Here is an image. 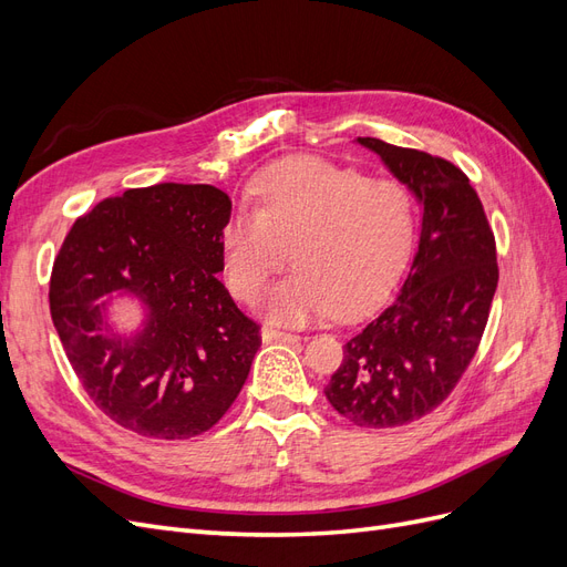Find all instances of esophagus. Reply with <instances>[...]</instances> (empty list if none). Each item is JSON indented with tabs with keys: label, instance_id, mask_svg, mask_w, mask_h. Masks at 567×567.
<instances>
[{
	"label": "esophagus",
	"instance_id": "esophagus-1",
	"mask_svg": "<svg viewBox=\"0 0 567 567\" xmlns=\"http://www.w3.org/2000/svg\"><path fill=\"white\" fill-rule=\"evenodd\" d=\"M262 340L265 342H298L300 336L277 331V329H271V326H265V329H262Z\"/></svg>",
	"mask_w": 567,
	"mask_h": 567
}]
</instances>
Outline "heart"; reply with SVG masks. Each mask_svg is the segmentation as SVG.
I'll return each mask as SVG.
<instances>
[{"instance_id": "heart-1", "label": "heart", "mask_w": 567, "mask_h": 567, "mask_svg": "<svg viewBox=\"0 0 567 567\" xmlns=\"http://www.w3.org/2000/svg\"><path fill=\"white\" fill-rule=\"evenodd\" d=\"M250 196L257 210L234 213L219 231L221 267L231 293L252 302L290 252L296 269L265 298L277 323L362 312L398 277L414 234L404 184L323 158L267 167Z\"/></svg>"}]
</instances>
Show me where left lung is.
Instances as JSON below:
<instances>
[{
	"mask_svg": "<svg viewBox=\"0 0 567 567\" xmlns=\"http://www.w3.org/2000/svg\"><path fill=\"white\" fill-rule=\"evenodd\" d=\"M359 144L416 194L421 241L402 290L346 342L323 392L359 427H398L431 414L466 373L499 265L483 200L454 163L373 136H359Z\"/></svg>",
	"mask_w": 567,
	"mask_h": 567,
	"instance_id": "8db88e82",
	"label": "left lung"
}]
</instances>
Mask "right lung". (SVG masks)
<instances>
[{
	"mask_svg": "<svg viewBox=\"0 0 567 567\" xmlns=\"http://www.w3.org/2000/svg\"><path fill=\"white\" fill-rule=\"evenodd\" d=\"M231 200L210 184L127 188L75 219L54 260L49 310L96 409L153 440L196 437L241 392L260 326L215 274ZM113 289L150 305L145 331L117 339L97 300Z\"/></svg>",
	"mask_w": 567,
	"mask_h": 567,
	"instance_id": "obj_1",
	"label": "right lung"
}]
</instances>
